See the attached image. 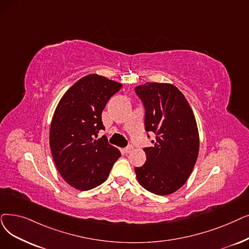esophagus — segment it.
<instances>
[{
    "label": "esophagus",
    "mask_w": 249,
    "mask_h": 249,
    "mask_svg": "<svg viewBox=\"0 0 249 249\" xmlns=\"http://www.w3.org/2000/svg\"><path fill=\"white\" fill-rule=\"evenodd\" d=\"M132 150H133V146H132V145H128L127 147L124 148V151H125L126 154H130Z\"/></svg>",
    "instance_id": "esophagus-1"
}]
</instances>
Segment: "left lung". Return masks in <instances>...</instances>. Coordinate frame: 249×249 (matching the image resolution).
Instances as JSON below:
<instances>
[{
  "label": "left lung",
  "mask_w": 249,
  "mask_h": 249,
  "mask_svg": "<svg viewBox=\"0 0 249 249\" xmlns=\"http://www.w3.org/2000/svg\"><path fill=\"white\" fill-rule=\"evenodd\" d=\"M145 109L144 125L154 132L153 145L143 148L146 161L136 167L139 184L158 196H168L185 184L199 150L196 117L183 93L170 83L146 82L135 88Z\"/></svg>",
  "instance_id": "left-lung-1"
}]
</instances>
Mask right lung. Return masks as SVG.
Returning <instances> with one entry per match:
<instances>
[{"label":"right lung","mask_w":249,"mask_h":249,"mask_svg":"<svg viewBox=\"0 0 249 249\" xmlns=\"http://www.w3.org/2000/svg\"><path fill=\"white\" fill-rule=\"evenodd\" d=\"M122 84L98 74H89L65 92L53 113L50 146L55 165L69 185L89 190L109 177L118 148L106 137L95 139L102 129V112Z\"/></svg>","instance_id":"add662e5"}]
</instances>
